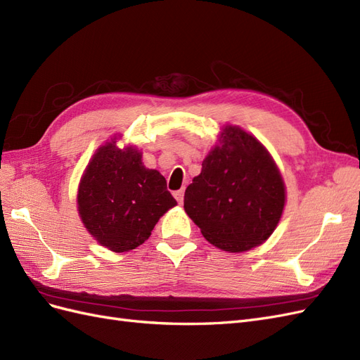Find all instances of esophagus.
I'll use <instances>...</instances> for the list:
<instances>
[{
	"label": "esophagus",
	"mask_w": 360,
	"mask_h": 360,
	"mask_svg": "<svg viewBox=\"0 0 360 360\" xmlns=\"http://www.w3.org/2000/svg\"><path fill=\"white\" fill-rule=\"evenodd\" d=\"M174 197H176V200L179 201V204H181V202H183V198H184V189H180V191L174 192Z\"/></svg>",
	"instance_id": "34e87169"
}]
</instances>
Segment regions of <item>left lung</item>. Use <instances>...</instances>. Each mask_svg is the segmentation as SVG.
Instances as JSON below:
<instances>
[{"instance_id": "1", "label": "left lung", "mask_w": 360, "mask_h": 360, "mask_svg": "<svg viewBox=\"0 0 360 360\" xmlns=\"http://www.w3.org/2000/svg\"><path fill=\"white\" fill-rule=\"evenodd\" d=\"M287 202L285 181L274 156L240 126H222L184 192V212L209 243L245 252L274 234Z\"/></svg>"}]
</instances>
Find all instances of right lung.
I'll list each match as a JSON object with an SVG mask.
<instances>
[{"label": "right lung", "instance_id": "1", "mask_svg": "<svg viewBox=\"0 0 360 360\" xmlns=\"http://www.w3.org/2000/svg\"><path fill=\"white\" fill-rule=\"evenodd\" d=\"M122 138L115 134L94 151L76 193L85 230L117 254L143 245L160 217L177 205L165 177L144 165L136 146L118 147Z\"/></svg>", "mask_w": 360, "mask_h": 360}]
</instances>
